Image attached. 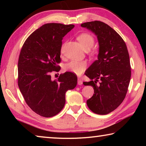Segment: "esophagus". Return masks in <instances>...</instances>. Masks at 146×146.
<instances>
[{"label": "esophagus", "instance_id": "34e87169", "mask_svg": "<svg viewBox=\"0 0 146 146\" xmlns=\"http://www.w3.org/2000/svg\"><path fill=\"white\" fill-rule=\"evenodd\" d=\"M82 83H83L82 80H81V79H80V78H78V85H79V86L82 85Z\"/></svg>", "mask_w": 146, "mask_h": 146}]
</instances>
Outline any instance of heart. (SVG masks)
<instances>
[{"label": "heart", "mask_w": 146, "mask_h": 146, "mask_svg": "<svg viewBox=\"0 0 146 146\" xmlns=\"http://www.w3.org/2000/svg\"><path fill=\"white\" fill-rule=\"evenodd\" d=\"M77 40L84 50L90 49L95 43V40L93 36L89 33L79 35ZM86 68H87V62L86 61L71 60L70 62L65 64L64 70L75 73L76 75H80L85 71Z\"/></svg>", "instance_id": "1"}]
</instances>
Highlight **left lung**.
<instances>
[{
	"label": "left lung",
	"mask_w": 146,
	"mask_h": 146,
	"mask_svg": "<svg viewBox=\"0 0 146 146\" xmlns=\"http://www.w3.org/2000/svg\"><path fill=\"white\" fill-rule=\"evenodd\" d=\"M81 26L95 33L99 46L98 59L85 73L91 81L84 85L94 89L87 105L96 114L107 115L117 109L126 95L131 75L129 53L122 38L108 24L96 21Z\"/></svg>",
	"instance_id": "8db88e82"
}]
</instances>
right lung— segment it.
<instances>
[{"mask_svg":"<svg viewBox=\"0 0 146 146\" xmlns=\"http://www.w3.org/2000/svg\"><path fill=\"white\" fill-rule=\"evenodd\" d=\"M73 24H44L32 33L21 49L18 62V85L28 106L36 114L53 117L62 110L66 93L77 84V76L71 72L61 74L52 80L50 73L57 71L60 62L63 37Z\"/></svg>","mask_w":146,"mask_h":146,"instance_id":"obj_1","label":"right lung"}]
</instances>
